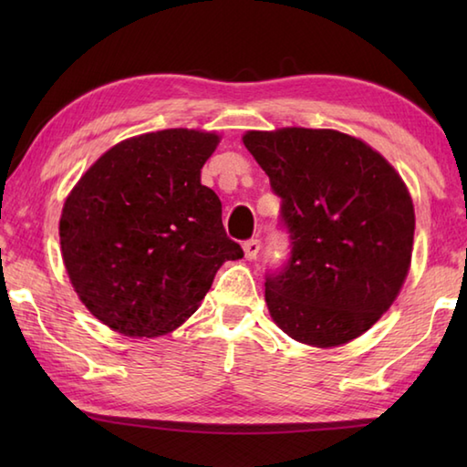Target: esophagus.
<instances>
[{
	"label": "esophagus",
	"mask_w": 467,
	"mask_h": 467,
	"mask_svg": "<svg viewBox=\"0 0 467 467\" xmlns=\"http://www.w3.org/2000/svg\"><path fill=\"white\" fill-rule=\"evenodd\" d=\"M243 249H244V256H246V259L253 261V259H256V254H259V251H261V241H259V239L244 241V243H243Z\"/></svg>",
	"instance_id": "esophagus-1"
}]
</instances>
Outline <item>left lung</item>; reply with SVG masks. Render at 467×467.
Listing matches in <instances>:
<instances>
[{
    "mask_svg": "<svg viewBox=\"0 0 467 467\" xmlns=\"http://www.w3.org/2000/svg\"><path fill=\"white\" fill-rule=\"evenodd\" d=\"M281 196L291 254L266 273L265 299L291 339L337 347L389 309L408 276L415 213L401 176L371 146L337 130L243 136Z\"/></svg>",
    "mask_w": 467,
    "mask_h": 467,
    "instance_id": "obj_1",
    "label": "left lung"
}]
</instances>
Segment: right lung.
Wrapping results in <instances>:
<instances>
[{
  "label": "right lung",
  "instance_id": "obj_1",
  "mask_svg": "<svg viewBox=\"0 0 467 467\" xmlns=\"http://www.w3.org/2000/svg\"><path fill=\"white\" fill-rule=\"evenodd\" d=\"M213 132L128 138L90 166L64 202L66 271L96 319L128 337L174 331L211 289L224 261L243 259L223 204L201 184Z\"/></svg>",
  "mask_w": 467,
  "mask_h": 467
}]
</instances>
